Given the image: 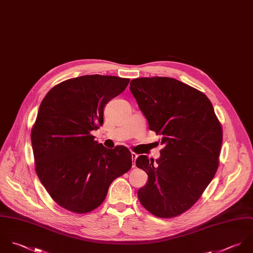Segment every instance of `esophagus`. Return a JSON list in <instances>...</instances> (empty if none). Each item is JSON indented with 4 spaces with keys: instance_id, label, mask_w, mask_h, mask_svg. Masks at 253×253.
Listing matches in <instances>:
<instances>
[{
    "instance_id": "esophagus-1",
    "label": "esophagus",
    "mask_w": 253,
    "mask_h": 253,
    "mask_svg": "<svg viewBox=\"0 0 253 253\" xmlns=\"http://www.w3.org/2000/svg\"><path fill=\"white\" fill-rule=\"evenodd\" d=\"M137 157H138V154L137 153H135V152H132V158H133V167H135L136 166V163H135V161H136V159H137Z\"/></svg>"
}]
</instances>
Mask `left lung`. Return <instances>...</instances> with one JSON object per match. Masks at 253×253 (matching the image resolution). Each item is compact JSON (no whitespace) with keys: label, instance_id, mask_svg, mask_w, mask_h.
Returning <instances> with one entry per match:
<instances>
[{"label":"left lung","instance_id":"1","mask_svg":"<svg viewBox=\"0 0 253 253\" xmlns=\"http://www.w3.org/2000/svg\"><path fill=\"white\" fill-rule=\"evenodd\" d=\"M130 90L164 145L155 163L146 155L136 160L149 176L138 191L139 201L156 217H176L199 201L217 171L221 123L209 99L179 80L137 78Z\"/></svg>","mask_w":253,"mask_h":253}]
</instances>
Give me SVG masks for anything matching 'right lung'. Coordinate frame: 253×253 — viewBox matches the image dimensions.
<instances>
[{"instance_id": "add662e5", "label": "right lung", "mask_w": 253, "mask_h": 253, "mask_svg": "<svg viewBox=\"0 0 253 253\" xmlns=\"http://www.w3.org/2000/svg\"><path fill=\"white\" fill-rule=\"evenodd\" d=\"M130 79L84 75L48 92L31 130L35 170L51 199L84 214L104 201L114 179L132 167L123 146L107 150L91 135L103 123L104 105L121 94Z\"/></svg>"}]
</instances>
